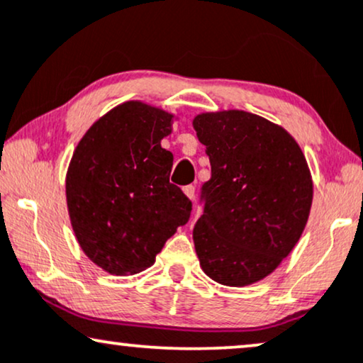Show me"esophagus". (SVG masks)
<instances>
[{
  "label": "esophagus",
  "mask_w": 363,
  "mask_h": 363,
  "mask_svg": "<svg viewBox=\"0 0 363 363\" xmlns=\"http://www.w3.org/2000/svg\"><path fill=\"white\" fill-rule=\"evenodd\" d=\"M182 191H184V194L189 197V199H194V192H196V187L194 186H186L182 187Z\"/></svg>",
  "instance_id": "obj_1"
}]
</instances>
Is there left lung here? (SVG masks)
Masks as SVG:
<instances>
[{"mask_svg":"<svg viewBox=\"0 0 363 363\" xmlns=\"http://www.w3.org/2000/svg\"><path fill=\"white\" fill-rule=\"evenodd\" d=\"M211 161L192 238L201 267L229 287L259 282L301 239L312 206L306 156L280 125L245 111L197 114Z\"/></svg>","mask_w":363,"mask_h":363,"instance_id":"1","label":"left lung"}]
</instances>
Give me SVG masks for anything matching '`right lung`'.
<instances>
[{
	"mask_svg": "<svg viewBox=\"0 0 363 363\" xmlns=\"http://www.w3.org/2000/svg\"><path fill=\"white\" fill-rule=\"evenodd\" d=\"M174 116L128 101L88 129L66 174L72 230L83 252L106 272L138 274L151 267L192 202L169 182L172 152L161 139Z\"/></svg>",
	"mask_w": 363,
	"mask_h": 363,
	"instance_id": "add662e5",
	"label": "right lung"
}]
</instances>
